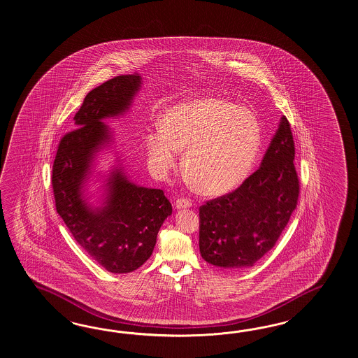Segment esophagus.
I'll use <instances>...</instances> for the list:
<instances>
[{"label": "esophagus", "mask_w": 358, "mask_h": 358, "mask_svg": "<svg viewBox=\"0 0 358 358\" xmlns=\"http://www.w3.org/2000/svg\"><path fill=\"white\" fill-rule=\"evenodd\" d=\"M191 206H192V201L188 200V199H178V200L175 201V208H176L178 210H180V209H188V208H191Z\"/></svg>", "instance_id": "esophagus-1"}]
</instances>
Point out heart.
Wrapping results in <instances>:
<instances>
[{"label": "heart", "instance_id": "1", "mask_svg": "<svg viewBox=\"0 0 358 358\" xmlns=\"http://www.w3.org/2000/svg\"><path fill=\"white\" fill-rule=\"evenodd\" d=\"M159 129L145 136L148 158L157 174L174 169L178 150H185L183 173L196 192L220 196L249 174L256 161L262 129L256 114L215 96L170 106Z\"/></svg>", "mask_w": 358, "mask_h": 358}]
</instances>
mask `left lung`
<instances>
[{
	"label": "left lung",
	"mask_w": 358,
	"mask_h": 358,
	"mask_svg": "<svg viewBox=\"0 0 358 358\" xmlns=\"http://www.w3.org/2000/svg\"><path fill=\"white\" fill-rule=\"evenodd\" d=\"M294 159V136L283 115L258 170L234 192L200 208L199 245L208 264L244 270L275 245L300 192Z\"/></svg>",
	"instance_id": "obj_1"
}]
</instances>
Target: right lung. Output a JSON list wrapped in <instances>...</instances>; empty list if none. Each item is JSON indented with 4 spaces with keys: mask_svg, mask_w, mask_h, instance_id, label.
<instances>
[{
    "mask_svg": "<svg viewBox=\"0 0 358 358\" xmlns=\"http://www.w3.org/2000/svg\"><path fill=\"white\" fill-rule=\"evenodd\" d=\"M141 84L138 73L120 75L88 93L73 117L76 129L62 138L53 164L57 213L79 245L114 274L131 273L147 262L158 231L173 213L162 189L129 179L120 153L106 174L94 169L99 155L114 148V132L103 120L126 114ZM94 173L103 178L97 204L87 192Z\"/></svg>",
    "mask_w": 358,
    "mask_h": 358,
    "instance_id": "obj_1",
    "label": "right lung"
}]
</instances>
